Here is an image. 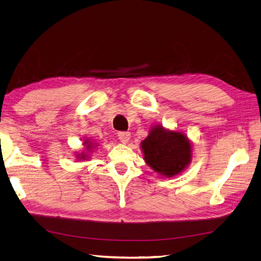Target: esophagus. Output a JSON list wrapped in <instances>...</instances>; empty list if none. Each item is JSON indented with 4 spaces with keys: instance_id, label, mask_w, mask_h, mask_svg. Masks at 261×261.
Segmentation results:
<instances>
[{
    "instance_id": "34e87169",
    "label": "esophagus",
    "mask_w": 261,
    "mask_h": 261,
    "mask_svg": "<svg viewBox=\"0 0 261 261\" xmlns=\"http://www.w3.org/2000/svg\"><path fill=\"white\" fill-rule=\"evenodd\" d=\"M117 138H119V140L122 144H126V142H129L130 140L131 134L130 132H119V134H117Z\"/></svg>"
}]
</instances>
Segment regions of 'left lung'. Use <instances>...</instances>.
<instances>
[{
	"instance_id": "1",
	"label": "left lung",
	"mask_w": 261,
	"mask_h": 261,
	"mask_svg": "<svg viewBox=\"0 0 261 261\" xmlns=\"http://www.w3.org/2000/svg\"><path fill=\"white\" fill-rule=\"evenodd\" d=\"M140 148L146 164L163 177L181 174L192 161V144L188 136L161 124L150 127Z\"/></svg>"
}]
</instances>
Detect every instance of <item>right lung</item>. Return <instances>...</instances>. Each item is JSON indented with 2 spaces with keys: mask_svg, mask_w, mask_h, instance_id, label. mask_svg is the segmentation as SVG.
I'll list each match as a JSON object with an SVG mask.
<instances>
[{
  "mask_svg": "<svg viewBox=\"0 0 261 261\" xmlns=\"http://www.w3.org/2000/svg\"><path fill=\"white\" fill-rule=\"evenodd\" d=\"M83 145H84V149L81 150V152H76L75 155V161H80V162H85V161H88L91 158V155H93L94 149L97 146V142H95V140H91L88 139V138H86V139L83 140Z\"/></svg>",
  "mask_w": 261,
  "mask_h": 261,
  "instance_id": "right-lung-1",
  "label": "right lung"
}]
</instances>
